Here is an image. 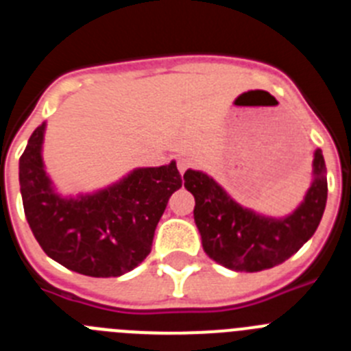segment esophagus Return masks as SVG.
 <instances>
[{"instance_id": "1", "label": "esophagus", "mask_w": 351, "mask_h": 351, "mask_svg": "<svg viewBox=\"0 0 351 351\" xmlns=\"http://www.w3.org/2000/svg\"><path fill=\"white\" fill-rule=\"evenodd\" d=\"M191 163H193V161H191V158H188V156H179V158H178V169H179V172L184 173L186 170L190 169Z\"/></svg>"}]
</instances>
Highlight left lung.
<instances>
[{
	"mask_svg": "<svg viewBox=\"0 0 351 351\" xmlns=\"http://www.w3.org/2000/svg\"><path fill=\"white\" fill-rule=\"evenodd\" d=\"M184 188L195 197V225L209 258L232 271L258 272L283 263L313 237L327 204V169L316 149L311 186L283 218L243 207L200 170H186Z\"/></svg>",
	"mask_w": 351,
	"mask_h": 351,
	"instance_id": "left-lung-1",
	"label": "left lung"
}]
</instances>
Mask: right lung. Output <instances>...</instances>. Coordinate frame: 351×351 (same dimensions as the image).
<instances>
[{
    "label": "right lung",
    "instance_id": "add662e5",
    "mask_svg": "<svg viewBox=\"0 0 351 351\" xmlns=\"http://www.w3.org/2000/svg\"><path fill=\"white\" fill-rule=\"evenodd\" d=\"M47 125L42 123L19 160V182L29 228L42 250L70 271L116 278L133 271L151 253L170 195L182 186L176 161L133 169L93 193L63 197L43 163Z\"/></svg>",
    "mask_w": 351,
    "mask_h": 351
}]
</instances>
